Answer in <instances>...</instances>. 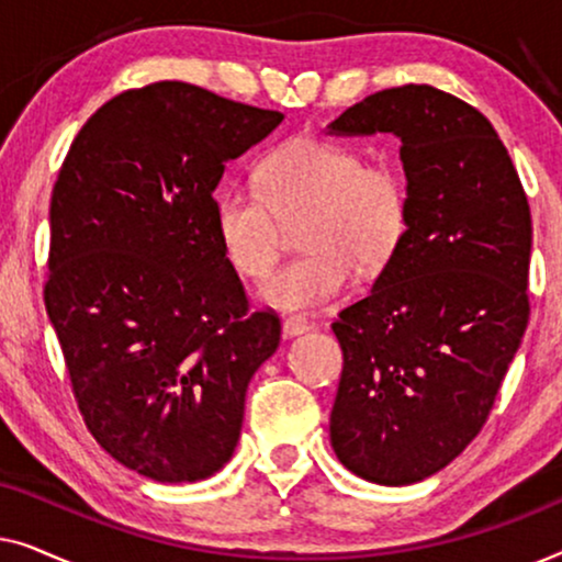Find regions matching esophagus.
I'll use <instances>...</instances> for the list:
<instances>
[{"mask_svg":"<svg viewBox=\"0 0 562 562\" xmlns=\"http://www.w3.org/2000/svg\"><path fill=\"white\" fill-rule=\"evenodd\" d=\"M283 337H296V335H304V333H310L312 329V325L306 319H302V317H289V319H283Z\"/></svg>","mask_w":562,"mask_h":562,"instance_id":"34e87169","label":"esophagus"}]
</instances>
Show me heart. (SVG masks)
Segmentation results:
<instances>
[{"label": "heart", "instance_id": "1", "mask_svg": "<svg viewBox=\"0 0 562 562\" xmlns=\"http://www.w3.org/2000/svg\"><path fill=\"white\" fill-rule=\"evenodd\" d=\"M306 212V248L260 289L281 312H306L348 289L352 266H386L409 225V189L391 160L363 164L348 145L296 137L260 160L258 183H233L214 199V229L227 263L260 281L281 252V220Z\"/></svg>", "mask_w": 562, "mask_h": 562}]
</instances>
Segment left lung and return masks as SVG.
Instances as JSON below:
<instances>
[{"instance_id":"left-lung-1","label":"left lung","mask_w":562,"mask_h":562,"mask_svg":"<svg viewBox=\"0 0 562 562\" xmlns=\"http://www.w3.org/2000/svg\"><path fill=\"white\" fill-rule=\"evenodd\" d=\"M327 130L402 140L409 225L371 294L333 322L329 440L360 479L409 486L486 425L529 322L532 217L494 125L440 89L375 91Z\"/></svg>"}]
</instances>
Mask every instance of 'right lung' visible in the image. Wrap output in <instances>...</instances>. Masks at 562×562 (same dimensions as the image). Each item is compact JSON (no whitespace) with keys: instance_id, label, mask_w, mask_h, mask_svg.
<instances>
[{"instance_id":"right-lung-1","label":"right lung","mask_w":562,"mask_h":562,"mask_svg":"<svg viewBox=\"0 0 562 562\" xmlns=\"http://www.w3.org/2000/svg\"><path fill=\"white\" fill-rule=\"evenodd\" d=\"M281 120L158 81L99 106L58 171L45 312L89 432L145 479L217 473L279 348V317L248 312L220 248L214 189Z\"/></svg>"}]
</instances>
